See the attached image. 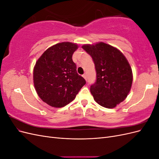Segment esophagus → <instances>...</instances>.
Here are the masks:
<instances>
[{"mask_svg":"<svg viewBox=\"0 0 159 159\" xmlns=\"http://www.w3.org/2000/svg\"><path fill=\"white\" fill-rule=\"evenodd\" d=\"M82 76H83V78H84V79H85V80H87V75H86V74H83V75H82Z\"/></svg>","mask_w":159,"mask_h":159,"instance_id":"34e87169","label":"esophagus"}]
</instances>
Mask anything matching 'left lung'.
Listing matches in <instances>:
<instances>
[{
    "label": "left lung",
    "instance_id": "obj_1",
    "mask_svg": "<svg viewBox=\"0 0 159 159\" xmlns=\"http://www.w3.org/2000/svg\"><path fill=\"white\" fill-rule=\"evenodd\" d=\"M82 48L92 57L96 81L90 92L98 104L113 108L125 100L133 82L132 70L126 57L118 49L100 42L84 45Z\"/></svg>",
    "mask_w": 159,
    "mask_h": 159
}]
</instances>
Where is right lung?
I'll use <instances>...</instances> for the list:
<instances>
[{"label":"right lung","instance_id":"right-lung-1","mask_svg":"<svg viewBox=\"0 0 159 159\" xmlns=\"http://www.w3.org/2000/svg\"><path fill=\"white\" fill-rule=\"evenodd\" d=\"M77 48L78 45L73 43H59L47 49L36 61L33 73L36 91L52 107L66 106L86 84L72 60Z\"/></svg>","mask_w":159,"mask_h":159}]
</instances>
